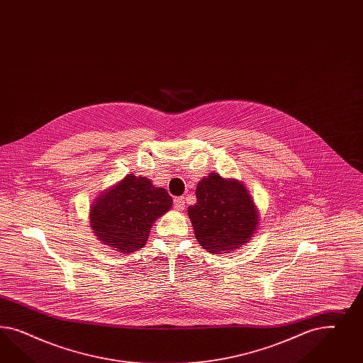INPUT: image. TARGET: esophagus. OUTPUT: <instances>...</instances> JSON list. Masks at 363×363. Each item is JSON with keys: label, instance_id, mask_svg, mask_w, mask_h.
Returning <instances> with one entry per match:
<instances>
[{"label": "esophagus", "instance_id": "1", "mask_svg": "<svg viewBox=\"0 0 363 363\" xmlns=\"http://www.w3.org/2000/svg\"><path fill=\"white\" fill-rule=\"evenodd\" d=\"M174 209L182 210L185 208V199L184 197H176L174 198Z\"/></svg>", "mask_w": 363, "mask_h": 363}]
</instances>
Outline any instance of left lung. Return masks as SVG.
<instances>
[{"mask_svg":"<svg viewBox=\"0 0 363 363\" xmlns=\"http://www.w3.org/2000/svg\"><path fill=\"white\" fill-rule=\"evenodd\" d=\"M197 203L187 208L196 238L209 253H229L250 241L258 225V210L247 189L217 173L202 178Z\"/></svg>","mask_w":363,"mask_h":363,"instance_id":"obj_1","label":"left lung"}]
</instances>
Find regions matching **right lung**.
I'll return each mask as SVG.
<instances>
[{"instance_id":"add662e5","label":"right lung","mask_w":363,"mask_h":363,"mask_svg":"<svg viewBox=\"0 0 363 363\" xmlns=\"http://www.w3.org/2000/svg\"><path fill=\"white\" fill-rule=\"evenodd\" d=\"M173 205L164 187H155L146 177L128 174L109 187L90 206L89 222L102 243L122 254L143 247L154 220Z\"/></svg>"}]
</instances>
